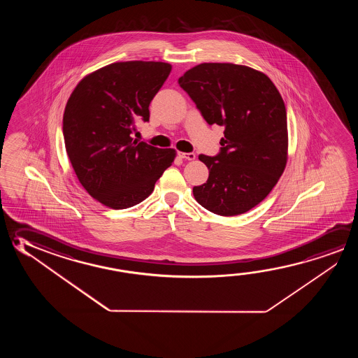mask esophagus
Here are the masks:
<instances>
[{
  "label": "esophagus",
  "instance_id": "1",
  "mask_svg": "<svg viewBox=\"0 0 358 358\" xmlns=\"http://www.w3.org/2000/svg\"><path fill=\"white\" fill-rule=\"evenodd\" d=\"M178 156L183 159H188V161H192L196 159V155L194 152H180Z\"/></svg>",
  "mask_w": 358,
  "mask_h": 358
}]
</instances>
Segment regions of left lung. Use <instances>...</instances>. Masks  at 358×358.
Returning <instances> with one entry per match:
<instances>
[{
	"label": "left lung",
	"instance_id": "obj_1",
	"mask_svg": "<svg viewBox=\"0 0 358 358\" xmlns=\"http://www.w3.org/2000/svg\"><path fill=\"white\" fill-rule=\"evenodd\" d=\"M178 83L208 124L224 126L221 152L199 156L210 175L194 186V199L220 216L250 211L270 194L287 164L281 94L264 72L235 64H199Z\"/></svg>",
	"mask_w": 358,
	"mask_h": 358
}]
</instances>
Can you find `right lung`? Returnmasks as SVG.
<instances>
[{"instance_id": "add662e5", "label": "right lung", "mask_w": 358, "mask_h": 358, "mask_svg": "<svg viewBox=\"0 0 358 358\" xmlns=\"http://www.w3.org/2000/svg\"><path fill=\"white\" fill-rule=\"evenodd\" d=\"M171 69L155 61L115 62L72 91L64 113L66 151L80 183L102 205L123 210L140 203L175 161L176 150L132 137L137 123L148 121Z\"/></svg>"}]
</instances>
